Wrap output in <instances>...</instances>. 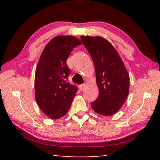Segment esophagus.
Wrapping results in <instances>:
<instances>
[{
	"mask_svg": "<svg viewBox=\"0 0 160 160\" xmlns=\"http://www.w3.org/2000/svg\"><path fill=\"white\" fill-rule=\"evenodd\" d=\"M85 87H86V84H82V85H79V89H80V91H82V90H85Z\"/></svg>",
	"mask_w": 160,
	"mask_h": 160,
	"instance_id": "34e87169",
	"label": "esophagus"
}]
</instances>
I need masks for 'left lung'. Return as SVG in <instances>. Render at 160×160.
I'll return each mask as SVG.
<instances>
[{"label": "left lung", "instance_id": "8db88e82", "mask_svg": "<svg viewBox=\"0 0 160 160\" xmlns=\"http://www.w3.org/2000/svg\"><path fill=\"white\" fill-rule=\"evenodd\" d=\"M94 64L99 96L91 106L96 113L109 116L121 109L129 93V75L115 48L101 37L81 36Z\"/></svg>", "mask_w": 160, "mask_h": 160}]
</instances>
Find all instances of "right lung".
I'll list each match as a JSON object with an SVG mask.
<instances>
[{"instance_id": "obj_1", "label": "right lung", "mask_w": 160, "mask_h": 160, "mask_svg": "<svg viewBox=\"0 0 160 160\" xmlns=\"http://www.w3.org/2000/svg\"><path fill=\"white\" fill-rule=\"evenodd\" d=\"M82 44L73 36L53 38L43 50L35 72V99L40 109L51 119L68 112L78 91L68 78L70 68L66 61L72 49Z\"/></svg>"}]
</instances>
